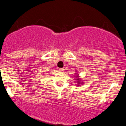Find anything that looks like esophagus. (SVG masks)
I'll list each match as a JSON object with an SVG mask.
<instances>
[{
    "label": "esophagus",
    "mask_w": 126,
    "mask_h": 126,
    "mask_svg": "<svg viewBox=\"0 0 126 126\" xmlns=\"http://www.w3.org/2000/svg\"><path fill=\"white\" fill-rule=\"evenodd\" d=\"M59 71H60L61 72H63L64 70H63V68H59Z\"/></svg>",
    "instance_id": "1"
}]
</instances>
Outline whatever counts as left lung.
Segmentation results:
<instances>
[{
	"label": "left lung",
	"mask_w": 126,
	"mask_h": 126,
	"mask_svg": "<svg viewBox=\"0 0 126 126\" xmlns=\"http://www.w3.org/2000/svg\"><path fill=\"white\" fill-rule=\"evenodd\" d=\"M77 77H79V76H77ZM77 80H79V79H77ZM80 83V81H79V83Z\"/></svg>",
	"instance_id": "left-lung-1"
}]
</instances>
